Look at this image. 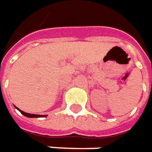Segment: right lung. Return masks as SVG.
<instances>
[{
  "label": "right lung",
  "instance_id": "right-lung-1",
  "mask_svg": "<svg viewBox=\"0 0 152 152\" xmlns=\"http://www.w3.org/2000/svg\"><path fill=\"white\" fill-rule=\"evenodd\" d=\"M15 108L19 110V112L21 113L22 115H23L24 116H26V117H28V118H42V117H46L47 115H35V114H28V113H26L24 112V111H23V110H19L18 107H16Z\"/></svg>",
  "mask_w": 152,
  "mask_h": 152
}]
</instances>
